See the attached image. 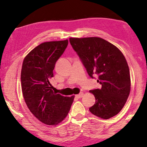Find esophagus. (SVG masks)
Instances as JSON below:
<instances>
[{"instance_id":"1","label":"esophagus","mask_w":147,"mask_h":147,"mask_svg":"<svg viewBox=\"0 0 147 147\" xmlns=\"http://www.w3.org/2000/svg\"><path fill=\"white\" fill-rule=\"evenodd\" d=\"M83 96H84L83 93H80L79 94H78V95H76V97L78 98H81L83 97Z\"/></svg>"}]
</instances>
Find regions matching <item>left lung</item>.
<instances>
[{"label": "left lung", "instance_id": "8db88e82", "mask_svg": "<svg viewBox=\"0 0 147 147\" xmlns=\"http://www.w3.org/2000/svg\"><path fill=\"white\" fill-rule=\"evenodd\" d=\"M69 42L90 77L98 75L102 86L90 91L96 99L90 112L103 119L113 117L124 107L130 91L129 67L124 55L100 37L69 38Z\"/></svg>", "mask_w": 147, "mask_h": 147}]
</instances>
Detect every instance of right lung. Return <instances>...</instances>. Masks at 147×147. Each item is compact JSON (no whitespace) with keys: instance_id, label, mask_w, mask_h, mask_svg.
Wrapping results in <instances>:
<instances>
[{"instance_id":"add662e5","label":"right lung","mask_w":147,"mask_h":147,"mask_svg":"<svg viewBox=\"0 0 147 147\" xmlns=\"http://www.w3.org/2000/svg\"><path fill=\"white\" fill-rule=\"evenodd\" d=\"M68 45V40L45 42L30 51L21 69V88L25 103L43 123L56 125L67 116L74 96H63L53 92L50 79L56 62Z\"/></svg>"}]
</instances>
